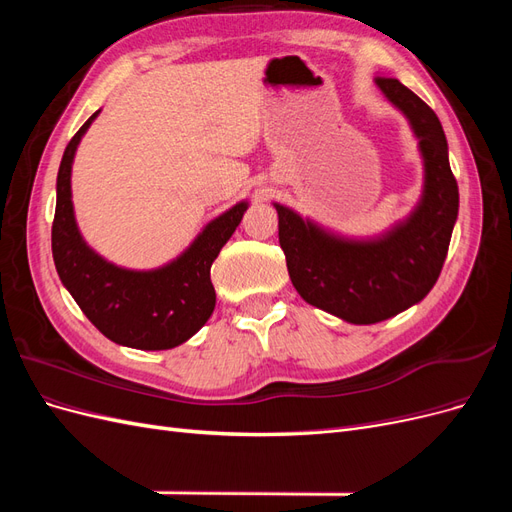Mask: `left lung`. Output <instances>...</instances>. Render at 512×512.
I'll return each mask as SVG.
<instances>
[{
    "label": "left lung",
    "instance_id": "8db88e82",
    "mask_svg": "<svg viewBox=\"0 0 512 512\" xmlns=\"http://www.w3.org/2000/svg\"><path fill=\"white\" fill-rule=\"evenodd\" d=\"M376 85L410 121L425 164L423 196L410 218L376 239H346L277 205L280 245L292 286L309 305L352 324L393 318L427 297L438 282L459 211L438 115L389 76Z\"/></svg>",
    "mask_w": 512,
    "mask_h": 512
}]
</instances>
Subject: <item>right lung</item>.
<instances>
[{
	"mask_svg": "<svg viewBox=\"0 0 512 512\" xmlns=\"http://www.w3.org/2000/svg\"><path fill=\"white\" fill-rule=\"evenodd\" d=\"M98 113L72 136L59 164L51 230L55 269L76 305L111 342L136 350L175 348L213 314L211 265L237 230L247 203L243 200L209 222L188 250L160 269L132 271L104 260L81 237L70 190L76 147Z\"/></svg>",
	"mask_w": 512,
	"mask_h": 512,
	"instance_id": "right-lung-1",
	"label": "right lung"
}]
</instances>
